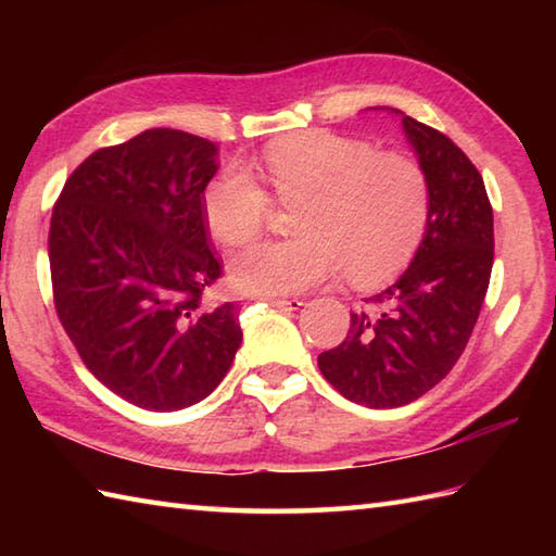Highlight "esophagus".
I'll use <instances>...</instances> for the list:
<instances>
[{
  "instance_id": "34e87169",
  "label": "esophagus",
  "mask_w": 556,
  "mask_h": 556,
  "mask_svg": "<svg viewBox=\"0 0 556 556\" xmlns=\"http://www.w3.org/2000/svg\"><path fill=\"white\" fill-rule=\"evenodd\" d=\"M269 305H275V308H285V311H299L303 301L301 299H275V296H267L265 299Z\"/></svg>"
}]
</instances>
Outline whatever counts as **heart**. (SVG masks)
<instances>
[{"label":"heart","instance_id":"b5f03b06","mask_svg":"<svg viewBox=\"0 0 556 556\" xmlns=\"http://www.w3.org/2000/svg\"><path fill=\"white\" fill-rule=\"evenodd\" d=\"M255 174L267 192L245 169L229 167L200 198L210 233L229 248L260 233L271 200L296 207L293 239L260 241L231 257L229 277L243 291L285 296L339 269L351 285H377L410 263L428 229V172L404 152H377L368 140L329 131L275 140Z\"/></svg>","mask_w":556,"mask_h":556}]
</instances>
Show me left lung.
<instances>
[{
	"mask_svg": "<svg viewBox=\"0 0 556 556\" xmlns=\"http://www.w3.org/2000/svg\"><path fill=\"white\" fill-rule=\"evenodd\" d=\"M401 124L430 179L428 229L404 275L363 299L346 339L317 356L325 380L368 408L406 406L444 380L473 334L494 260L492 205L476 164L437 128L413 116Z\"/></svg>",
	"mask_w": 556,
	"mask_h": 556,
	"instance_id": "8db88e82",
	"label": "left lung"
}]
</instances>
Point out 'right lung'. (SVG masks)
I'll use <instances>...</instances> for the list:
<instances>
[{"mask_svg": "<svg viewBox=\"0 0 556 556\" xmlns=\"http://www.w3.org/2000/svg\"><path fill=\"white\" fill-rule=\"evenodd\" d=\"M217 146L150 128L83 160L50 222L59 323L80 361L128 404L181 410L229 372L239 303L205 308L222 277L203 219Z\"/></svg>", "mask_w": 556, "mask_h": 556, "instance_id": "1", "label": "right lung"}]
</instances>
